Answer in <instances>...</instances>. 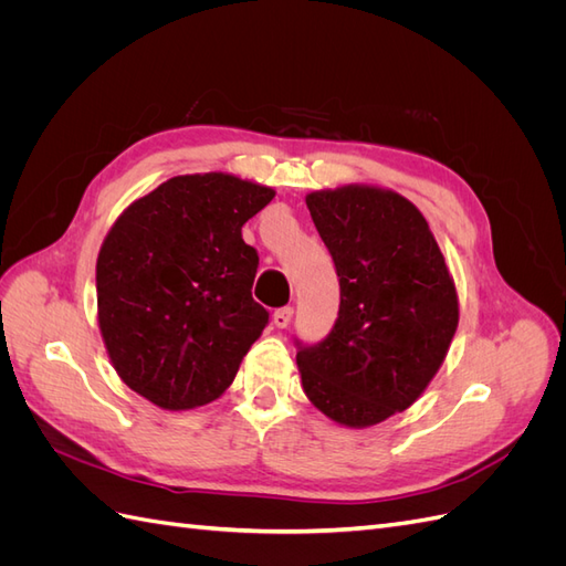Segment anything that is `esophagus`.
Listing matches in <instances>:
<instances>
[{
	"mask_svg": "<svg viewBox=\"0 0 566 566\" xmlns=\"http://www.w3.org/2000/svg\"><path fill=\"white\" fill-rule=\"evenodd\" d=\"M293 306H281V310L273 312V325H276V328H287V323L293 321Z\"/></svg>",
	"mask_w": 566,
	"mask_h": 566,
	"instance_id": "obj_1",
	"label": "esophagus"
}]
</instances>
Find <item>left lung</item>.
<instances>
[{"label":"left lung","instance_id":"1","mask_svg":"<svg viewBox=\"0 0 566 566\" xmlns=\"http://www.w3.org/2000/svg\"><path fill=\"white\" fill-rule=\"evenodd\" d=\"M339 279V312L316 345H297L302 387L331 420L370 427L413 403L447 358L458 295L413 202L375 186L306 196Z\"/></svg>","mask_w":566,"mask_h":566}]
</instances>
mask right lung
<instances>
[{
	"mask_svg": "<svg viewBox=\"0 0 566 566\" xmlns=\"http://www.w3.org/2000/svg\"><path fill=\"white\" fill-rule=\"evenodd\" d=\"M276 196L233 175H184L134 200L96 260L98 328L123 382L165 410L214 401L262 335L260 254L243 224Z\"/></svg>",
	"mask_w": 566,
	"mask_h": 566,
	"instance_id": "add662e5",
	"label": "right lung"
}]
</instances>
